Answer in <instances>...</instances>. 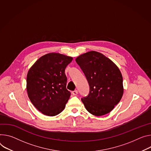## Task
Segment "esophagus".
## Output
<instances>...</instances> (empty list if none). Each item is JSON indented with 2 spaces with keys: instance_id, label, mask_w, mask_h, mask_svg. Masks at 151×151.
<instances>
[{
  "instance_id": "esophagus-1",
  "label": "esophagus",
  "mask_w": 151,
  "mask_h": 151,
  "mask_svg": "<svg viewBox=\"0 0 151 151\" xmlns=\"http://www.w3.org/2000/svg\"><path fill=\"white\" fill-rule=\"evenodd\" d=\"M72 93L73 94V95L76 96V95H77V94H78V91H77V90H74V91H72Z\"/></svg>"
}]
</instances>
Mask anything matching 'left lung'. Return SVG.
Returning a JSON list of instances; mask_svg holds the SVG:
<instances>
[{"label":"left lung","instance_id":"left-lung-1","mask_svg":"<svg viewBox=\"0 0 151 151\" xmlns=\"http://www.w3.org/2000/svg\"><path fill=\"white\" fill-rule=\"evenodd\" d=\"M90 86L87 96L81 99L87 110L101 116L113 110L123 94V78L118 67L104 55L90 51L76 58Z\"/></svg>","mask_w":151,"mask_h":151}]
</instances>
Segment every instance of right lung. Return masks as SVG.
Segmentation results:
<instances>
[{
    "mask_svg": "<svg viewBox=\"0 0 151 151\" xmlns=\"http://www.w3.org/2000/svg\"><path fill=\"white\" fill-rule=\"evenodd\" d=\"M73 58L58 53L40 57L30 68L26 78L28 97L43 114L54 116L62 112L71 93L66 88L64 73Z\"/></svg>",
    "mask_w": 151,
    "mask_h": 151,
    "instance_id": "obj_1",
    "label": "right lung"
}]
</instances>
